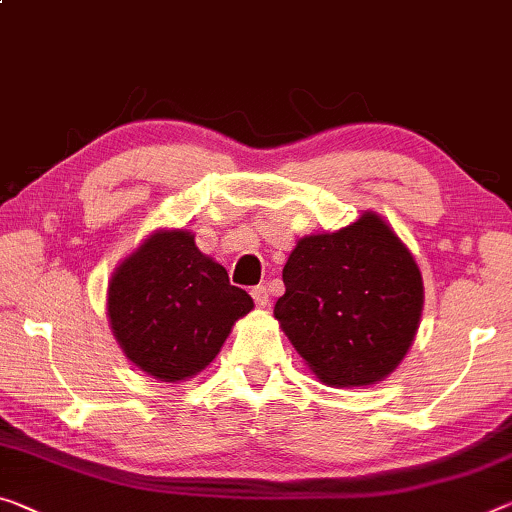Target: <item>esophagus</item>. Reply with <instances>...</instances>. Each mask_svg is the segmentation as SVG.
<instances>
[{
  "mask_svg": "<svg viewBox=\"0 0 512 512\" xmlns=\"http://www.w3.org/2000/svg\"><path fill=\"white\" fill-rule=\"evenodd\" d=\"M251 297H254V302L258 309H265L267 304H270V295H267V288L265 286H256L251 290Z\"/></svg>",
  "mask_w": 512,
  "mask_h": 512,
  "instance_id": "34e87169",
  "label": "esophagus"
}]
</instances>
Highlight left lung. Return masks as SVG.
Wrapping results in <instances>:
<instances>
[{"label": "left lung", "instance_id": "obj_1", "mask_svg": "<svg viewBox=\"0 0 512 512\" xmlns=\"http://www.w3.org/2000/svg\"><path fill=\"white\" fill-rule=\"evenodd\" d=\"M283 286L274 318L329 387H371L410 352L423 311L421 270L377 212L297 240Z\"/></svg>", "mask_w": 512, "mask_h": 512}]
</instances>
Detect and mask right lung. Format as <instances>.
I'll return each mask as SVG.
<instances>
[{
  "mask_svg": "<svg viewBox=\"0 0 512 512\" xmlns=\"http://www.w3.org/2000/svg\"><path fill=\"white\" fill-rule=\"evenodd\" d=\"M254 300L229 283L187 229H157L107 286V318L123 355L160 382L199 375Z\"/></svg>",
  "mask_w": 512,
  "mask_h": 512,
  "instance_id": "obj_1",
  "label": "right lung"
}]
</instances>
